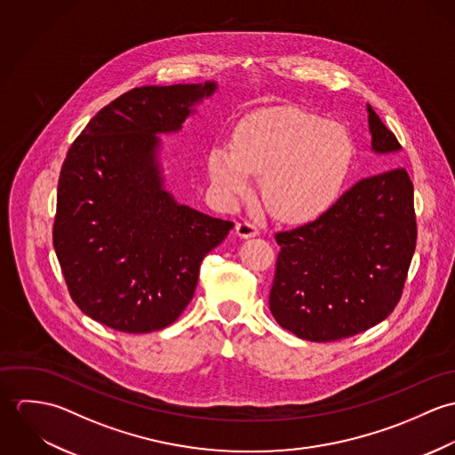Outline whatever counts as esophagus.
I'll list each match as a JSON object with an SVG mask.
<instances>
[{"instance_id": "34e87169", "label": "esophagus", "mask_w": 455, "mask_h": 455, "mask_svg": "<svg viewBox=\"0 0 455 455\" xmlns=\"http://www.w3.org/2000/svg\"><path fill=\"white\" fill-rule=\"evenodd\" d=\"M235 229H236V235H238L240 238H252V236H258V235H259V229H258L252 222H249V220L238 222Z\"/></svg>"}]
</instances>
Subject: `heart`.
<instances>
[{
	"label": "heart",
	"mask_w": 455,
	"mask_h": 455,
	"mask_svg": "<svg viewBox=\"0 0 455 455\" xmlns=\"http://www.w3.org/2000/svg\"><path fill=\"white\" fill-rule=\"evenodd\" d=\"M352 143L339 124L296 107H269L245 117L233 147L208 152V173L228 201L251 193L252 175L260 177L267 210L283 220L319 215L347 175Z\"/></svg>",
	"instance_id": "heart-1"
}]
</instances>
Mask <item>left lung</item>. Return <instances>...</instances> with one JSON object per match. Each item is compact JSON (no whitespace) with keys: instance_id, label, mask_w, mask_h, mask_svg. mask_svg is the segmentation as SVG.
Instances as JSON below:
<instances>
[{"instance_id":"1","label":"left lung","mask_w":455,"mask_h":455,"mask_svg":"<svg viewBox=\"0 0 455 455\" xmlns=\"http://www.w3.org/2000/svg\"><path fill=\"white\" fill-rule=\"evenodd\" d=\"M368 123L377 154L401 148L370 105ZM275 240V321L308 341L350 338L386 321L401 299L417 243L413 184L404 168L363 179L319 219Z\"/></svg>"}]
</instances>
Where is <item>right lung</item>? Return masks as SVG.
<instances>
[{
    "label": "right lung",
    "instance_id": "right-lung-1",
    "mask_svg": "<svg viewBox=\"0 0 455 455\" xmlns=\"http://www.w3.org/2000/svg\"><path fill=\"white\" fill-rule=\"evenodd\" d=\"M215 82L136 87L101 108L71 143L58 184L56 256L75 305L123 332L173 324L199 266L233 229L164 191L159 132L182 128Z\"/></svg>",
    "mask_w": 455,
    "mask_h": 455
}]
</instances>
